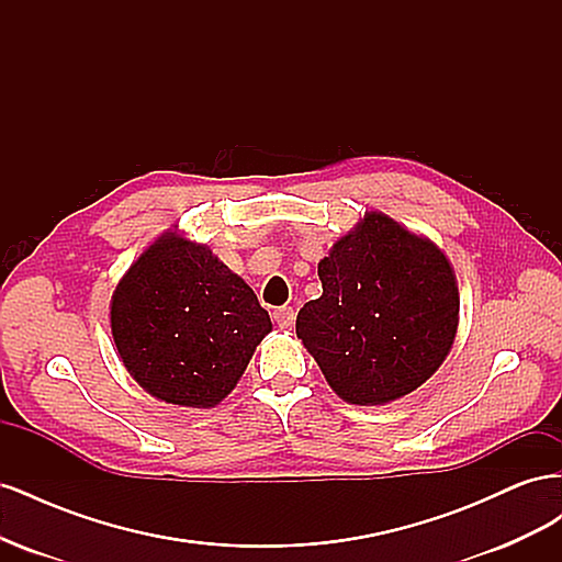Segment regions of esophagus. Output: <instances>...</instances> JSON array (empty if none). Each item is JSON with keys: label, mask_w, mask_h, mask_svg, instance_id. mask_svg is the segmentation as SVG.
Wrapping results in <instances>:
<instances>
[{"label": "esophagus", "mask_w": 562, "mask_h": 562, "mask_svg": "<svg viewBox=\"0 0 562 562\" xmlns=\"http://www.w3.org/2000/svg\"><path fill=\"white\" fill-rule=\"evenodd\" d=\"M271 318H274V323L281 330H291L295 326V312L291 307L274 310V312H271Z\"/></svg>", "instance_id": "esophagus-1"}]
</instances>
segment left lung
<instances>
[{
	"label": "left lung",
	"mask_w": 562,
	"mask_h": 562,
	"mask_svg": "<svg viewBox=\"0 0 562 562\" xmlns=\"http://www.w3.org/2000/svg\"><path fill=\"white\" fill-rule=\"evenodd\" d=\"M321 297L295 333L323 378L351 405L413 394L450 353L459 291L448 255L382 211L339 236L318 262Z\"/></svg>",
	"instance_id": "left-lung-1"
}]
</instances>
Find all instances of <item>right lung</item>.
<instances>
[{"label":"right lung","mask_w":562,"mask_h":562,"mask_svg":"<svg viewBox=\"0 0 562 562\" xmlns=\"http://www.w3.org/2000/svg\"><path fill=\"white\" fill-rule=\"evenodd\" d=\"M110 328L119 359L147 394L215 407L241 380L271 321L209 246L168 229L116 283Z\"/></svg>","instance_id":"right-lung-1"}]
</instances>
